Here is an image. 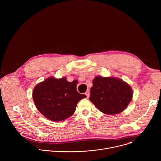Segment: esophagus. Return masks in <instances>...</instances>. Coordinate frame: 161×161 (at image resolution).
Returning <instances> with one entry per match:
<instances>
[{"mask_svg": "<svg viewBox=\"0 0 161 161\" xmlns=\"http://www.w3.org/2000/svg\"><path fill=\"white\" fill-rule=\"evenodd\" d=\"M85 94L86 95V97H87V98H88V97H89V96H90V92H89V91H88H88H86Z\"/></svg>", "mask_w": 161, "mask_h": 161, "instance_id": "obj_1", "label": "esophagus"}]
</instances>
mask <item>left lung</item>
Listing matches in <instances>:
<instances>
[{
	"label": "left lung",
	"mask_w": 161,
	"mask_h": 161,
	"mask_svg": "<svg viewBox=\"0 0 161 161\" xmlns=\"http://www.w3.org/2000/svg\"><path fill=\"white\" fill-rule=\"evenodd\" d=\"M92 83L89 100L103 113H120L127 107L132 99L131 86L122 79L96 76Z\"/></svg>",
	"instance_id": "1"
}]
</instances>
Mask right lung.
<instances>
[{
    "label": "right lung",
    "mask_w": 161,
    "mask_h": 161,
    "mask_svg": "<svg viewBox=\"0 0 161 161\" xmlns=\"http://www.w3.org/2000/svg\"><path fill=\"white\" fill-rule=\"evenodd\" d=\"M86 97L76 90V82L65 77H49L36 85L32 98L37 109L47 119L59 122L73 115L78 102Z\"/></svg>",
    "instance_id": "add662e5"
}]
</instances>
